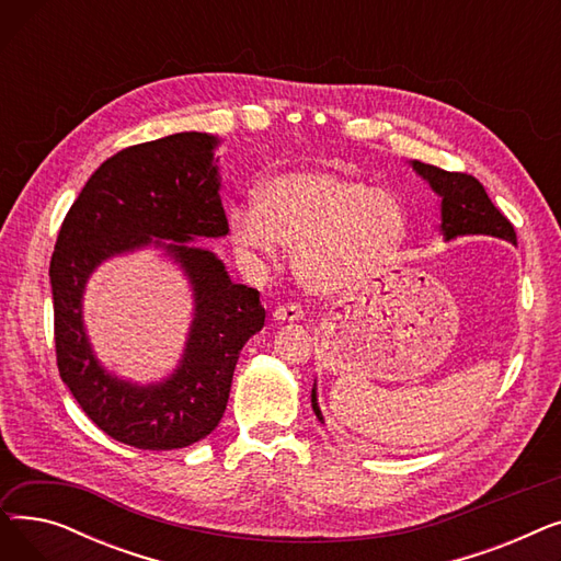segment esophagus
Wrapping results in <instances>:
<instances>
[{
    "label": "esophagus",
    "instance_id": "34e87169",
    "mask_svg": "<svg viewBox=\"0 0 561 561\" xmlns=\"http://www.w3.org/2000/svg\"><path fill=\"white\" fill-rule=\"evenodd\" d=\"M302 309L298 307V305H282V307H277L275 311H273V318L277 320V322H298V320H302Z\"/></svg>",
    "mask_w": 561,
    "mask_h": 561
}]
</instances>
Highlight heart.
<instances>
[{
    "label": "heart",
    "mask_w": 561,
    "mask_h": 561,
    "mask_svg": "<svg viewBox=\"0 0 561 561\" xmlns=\"http://www.w3.org/2000/svg\"><path fill=\"white\" fill-rule=\"evenodd\" d=\"M233 248L252 261H273L290 250L293 273L318 296L364 284L389 263L404 239L400 202L332 170H293L256 193V206L233 204Z\"/></svg>",
    "instance_id": "b5f03b06"
}]
</instances>
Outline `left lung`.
I'll return each mask as SVG.
<instances>
[{
  "label": "left lung",
  "mask_w": 561,
  "mask_h": 561,
  "mask_svg": "<svg viewBox=\"0 0 561 561\" xmlns=\"http://www.w3.org/2000/svg\"><path fill=\"white\" fill-rule=\"evenodd\" d=\"M409 165L440 197V233H444L446 243L459 239V236H493V239H503L516 245V231L512 222L495 209V204L489 199L484 186L476 176L448 172L421 161H409ZM311 407L316 419L325 423L318 404L316 381L311 389Z\"/></svg>",
  "instance_id": "8db88e82"
}]
</instances>
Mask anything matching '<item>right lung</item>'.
Returning a JSON list of instances; mask_svg holds the SVG:
<instances>
[{"label": "right lung", "instance_id": "1", "mask_svg": "<svg viewBox=\"0 0 561 561\" xmlns=\"http://www.w3.org/2000/svg\"><path fill=\"white\" fill-rule=\"evenodd\" d=\"M218 145V136L182 131L106 159L70 206L54 245L49 279L58 373L88 419L140 450L186 448L218 427L236 362L265 320L259 290L231 282L225 263L195 245L229 231L214 159ZM145 247L180 264L194 293L185 355L152 386L108 374L82 325L90 275L104 260Z\"/></svg>", "mask_w": 561, "mask_h": 561}]
</instances>
